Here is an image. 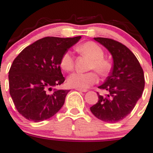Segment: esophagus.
Returning a JSON list of instances; mask_svg holds the SVG:
<instances>
[{"instance_id": "esophagus-1", "label": "esophagus", "mask_w": 153, "mask_h": 153, "mask_svg": "<svg viewBox=\"0 0 153 153\" xmlns=\"http://www.w3.org/2000/svg\"><path fill=\"white\" fill-rule=\"evenodd\" d=\"M76 90H77V91H80V92H87V89H79V88H75Z\"/></svg>"}]
</instances>
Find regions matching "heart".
Returning a JSON list of instances; mask_svg holds the SVG:
<instances>
[{
    "instance_id": "heart-1",
    "label": "heart",
    "mask_w": 153,
    "mask_h": 153,
    "mask_svg": "<svg viewBox=\"0 0 153 153\" xmlns=\"http://www.w3.org/2000/svg\"><path fill=\"white\" fill-rule=\"evenodd\" d=\"M77 51L87 56L91 59L89 69L96 70L100 75H106L110 71V62L104 59V51L102 48L92 42L82 44L76 48ZM74 59L71 51H66L62 55L60 65L64 71H70L74 68ZM98 81V76L95 72H74L67 77V84L71 87L85 89Z\"/></svg>"
}]
</instances>
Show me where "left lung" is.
<instances>
[{"label":"left lung","instance_id":"left-lung-1","mask_svg":"<svg viewBox=\"0 0 153 153\" xmlns=\"http://www.w3.org/2000/svg\"><path fill=\"white\" fill-rule=\"evenodd\" d=\"M111 54L113 67L105 82L99 86L107 91L100 96L90 111L97 118L108 123L118 122L127 117L140 99L145 86L144 74L134 53L121 43L106 38H94Z\"/></svg>","mask_w":153,"mask_h":153}]
</instances>
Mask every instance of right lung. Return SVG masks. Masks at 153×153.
I'll use <instances>...</instances> for the list:
<instances>
[{
  "instance_id": "1",
  "label": "right lung",
  "mask_w": 153,
  "mask_h": 153,
  "mask_svg": "<svg viewBox=\"0 0 153 153\" xmlns=\"http://www.w3.org/2000/svg\"><path fill=\"white\" fill-rule=\"evenodd\" d=\"M74 38L45 37L25 48L9 71L10 94L20 114L39 122L57 113L70 90L48 89L61 85L65 79L60 67L63 54L79 41Z\"/></svg>"
}]
</instances>
